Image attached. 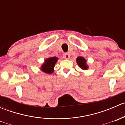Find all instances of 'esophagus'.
Here are the masks:
<instances>
[{"label": "esophagus", "mask_w": 125, "mask_h": 125, "mask_svg": "<svg viewBox=\"0 0 125 125\" xmlns=\"http://www.w3.org/2000/svg\"><path fill=\"white\" fill-rule=\"evenodd\" d=\"M63 57L64 59H66V60H67V59H69L70 58V55L68 53H64L63 54Z\"/></svg>", "instance_id": "34e87169"}]
</instances>
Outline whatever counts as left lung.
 Returning a JSON list of instances; mask_svg holds the SVG:
<instances>
[{"instance_id":"obj_1","label":"left lung","mask_w":125,"mask_h":125,"mask_svg":"<svg viewBox=\"0 0 125 125\" xmlns=\"http://www.w3.org/2000/svg\"><path fill=\"white\" fill-rule=\"evenodd\" d=\"M79 66L83 70H87L88 66L86 65V60L82 57H78L76 60Z\"/></svg>"}]
</instances>
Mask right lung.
<instances>
[{
  "label": "right lung",
  "instance_id": "1",
  "mask_svg": "<svg viewBox=\"0 0 125 125\" xmlns=\"http://www.w3.org/2000/svg\"><path fill=\"white\" fill-rule=\"evenodd\" d=\"M57 60L58 59L55 57H50L46 59L45 63L42 66L41 70L44 73H47V74H51L52 73H53V68Z\"/></svg>",
  "mask_w": 125,
  "mask_h": 125
}]
</instances>
